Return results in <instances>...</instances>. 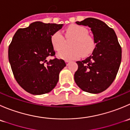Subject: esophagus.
Listing matches in <instances>:
<instances>
[{"label":"esophagus","mask_w":130,"mask_h":130,"mask_svg":"<svg viewBox=\"0 0 130 130\" xmlns=\"http://www.w3.org/2000/svg\"><path fill=\"white\" fill-rule=\"evenodd\" d=\"M65 63H66L67 65H68L69 63H70V61H69V60H65Z\"/></svg>","instance_id":"esophagus-1"}]
</instances>
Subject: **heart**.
Segmentation results:
<instances>
[{
	"label": "heart",
	"instance_id": "heart-1",
	"mask_svg": "<svg viewBox=\"0 0 130 130\" xmlns=\"http://www.w3.org/2000/svg\"><path fill=\"white\" fill-rule=\"evenodd\" d=\"M67 39H73L70 43L71 48L63 49L65 38L60 31L54 32L51 36V43L56 51H61L58 57L67 60L77 59L83 55H90L95 47V41L93 37L88 35V30L84 26L79 25H72L66 30Z\"/></svg>",
	"mask_w": 130,
	"mask_h": 130
}]
</instances>
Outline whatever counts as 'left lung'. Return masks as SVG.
<instances>
[{
    "instance_id": "1",
    "label": "left lung",
    "mask_w": 130,
    "mask_h": 130,
    "mask_svg": "<svg viewBox=\"0 0 130 130\" xmlns=\"http://www.w3.org/2000/svg\"><path fill=\"white\" fill-rule=\"evenodd\" d=\"M76 23L91 28L96 46L90 56L77 61L74 80L84 91L100 93L116 77L121 61V47L114 30L101 20L88 18Z\"/></svg>"
}]
</instances>
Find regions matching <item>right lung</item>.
<instances>
[{
  "instance_id": "1",
  "label": "right lung",
  "mask_w": 130,
  "mask_h": 130,
  "mask_svg": "<svg viewBox=\"0 0 130 130\" xmlns=\"http://www.w3.org/2000/svg\"><path fill=\"white\" fill-rule=\"evenodd\" d=\"M62 26L36 21L14 35L9 46V61L15 79L28 93L46 94L56 86L66 63L55 56L51 36ZM49 56L55 58L47 60Z\"/></svg>"
}]
</instances>
